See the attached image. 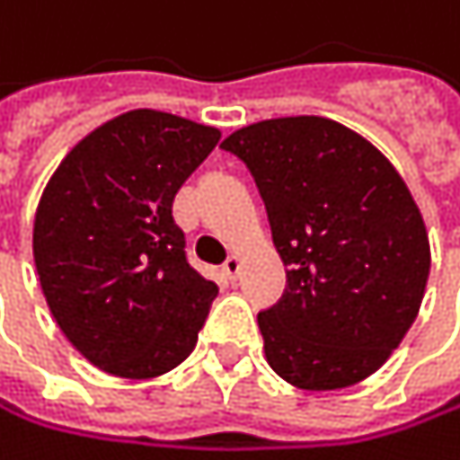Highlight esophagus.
Here are the masks:
<instances>
[{"mask_svg":"<svg viewBox=\"0 0 460 460\" xmlns=\"http://www.w3.org/2000/svg\"><path fill=\"white\" fill-rule=\"evenodd\" d=\"M240 272H243V256H228V261L223 264V275L228 278V280H237L240 278Z\"/></svg>","mask_w":460,"mask_h":460,"instance_id":"34e87169","label":"esophagus"}]
</instances>
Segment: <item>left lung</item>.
Listing matches in <instances>:
<instances>
[{
    "mask_svg": "<svg viewBox=\"0 0 460 460\" xmlns=\"http://www.w3.org/2000/svg\"><path fill=\"white\" fill-rule=\"evenodd\" d=\"M220 147L256 177L288 264L283 299L259 313L270 367L302 391L367 380L418 318L431 270L407 182L369 139L321 115L259 120Z\"/></svg>",
    "mask_w": 460,
    "mask_h": 460,
    "instance_id": "left-lung-1",
    "label": "left lung"
}]
</instances>
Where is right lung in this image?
Returning a JSON list of instances; mask_svg holds the SVG:
<instances>
[{"label":"right lung","mask_w":460,"mask_h":460,"mask_svg":"<svg viewBox=\"0 0 460 460\" xmlns=\"http://www.w3.org/2000/svg\"><path fill=\"white\" fill-rule=\"evenodd\" d=\"M220 131L128 110L88 131L34 215V267L53 321L107 375L150 380L196 348L217 286L185 259L172 201Z\"/></svg>","instance_id":"right-lung-1"}]
</instances>
